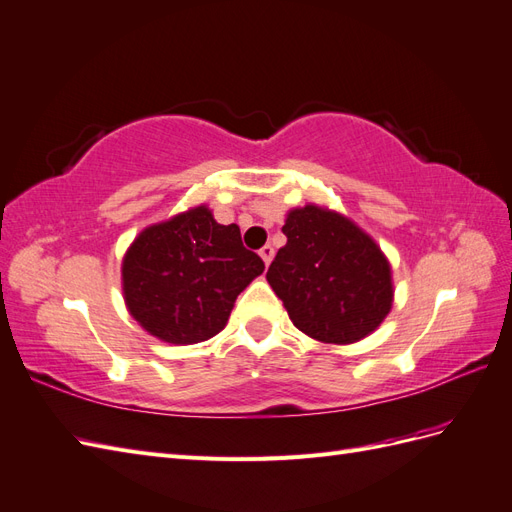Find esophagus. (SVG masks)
Segmentation results:
<instances>
[{
	"label": "esophagus",
	"mask_w": 512,
	"mask_h": 512,
	"mask_svg": "<svg viewBox=\"0 0 512 512\" xmlns=\"http://www.w3.org/2000/svg\"><path fill=\"white\" fill-rule=\"evenodd\" d=\"M260 258H262V262H265V265L269 267L271 265V260H273V247L271 245H265V247H260Z\"/></svg>",
	"instance_id": "obj_1"
}]
</instances>
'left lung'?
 <instances>
[{
    "mask_svg": "<svg viewBox=\"0 0 512 512\" xmlns=\"http://www.w3.org/2000/svg\"><path fill=\"white\" fill-rule=\"evenodd\" d=\"M282 232L286 245L267 282L293 325L325 344L370 336L394 303L392 265L377 241L347 215L319 204L290 209Z\"/></svg>",
    "mask_w": 512,
    "mask_h": 512,
    "instance_id": "1",
    "label": "left lung"
}]
</instances>
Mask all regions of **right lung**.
<instances>
[{"label": "right lung", "instance_id": "obj_1", "mask_svg": "<svg viewBox=\"0 0 512 512\" xmlns=\"http://www.w3.org/2000/svg\"><path fill=\"white\" fill-rule=\"evenodd\" d=\"M122 297L150 336L170 344L213 338L241 290L265 271L237 224L215 222L206 204L146 226L122 258Z\"/></svg>", "mask_w": 512, "mask_h": 512}]
</instances>
